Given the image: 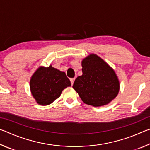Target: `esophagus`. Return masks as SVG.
<instances>
[{"label":"esophagus","instance_id":"obj_1","mask_svg":"<svg viewBox=\"0 0 150 150\" xmlns=\"http://www.w3.org/2000/svg\"><path fill=\"white\" fill-rule=\"evenodd\" d=\"M70 81H71V85H73V83H74V81H75V78L71 79Z\"/></svg>","mask_w":150,"mask_h":150}]
</instances>
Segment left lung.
Instances as JSON below:
<instances>
[{
	"label": "left lung",
	"instance_id": "left-lung-1",
	"mask_svg": "<svg viewBox=\"0 0 150 150\" xmlns=\"http://www.w3.org/2000/svg\"><path fill=\"white\" fill-rule=\"evenodd\" d=\"M83 75L79 76L73 88L88 105H107L117 96L120 85L116 73L100 57L91 54L82 61Z\"/></svg>",
	"mask_w": 150,
	"mask_h": 150
}]
</instances>
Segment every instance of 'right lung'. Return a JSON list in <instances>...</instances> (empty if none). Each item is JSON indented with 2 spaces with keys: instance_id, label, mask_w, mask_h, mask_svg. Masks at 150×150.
I'll return each instance as SVG.
<instances>
[{
  "instance_id": "right-lung-1",
  "label": "right lung",
  "mask_w": 150,
  "mask_h": 150,
  "mask_svg": "<svg viewBox=\"0 0 150 150\" xmlns=\"http://www.w3.org/2000/svg\"><path fill=\"white\" fill-rule=\"evenodd\" d=\"M30 84V90L36 102L40 105H47L59 98L62 91L70 87L71 82L65 72L50 65L36 70Z\"/></svg>"
}]
</instances>
